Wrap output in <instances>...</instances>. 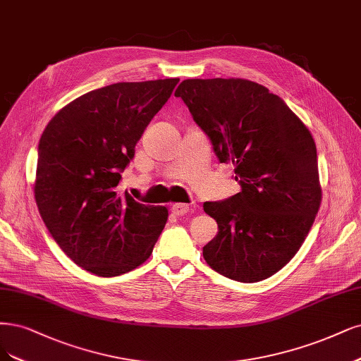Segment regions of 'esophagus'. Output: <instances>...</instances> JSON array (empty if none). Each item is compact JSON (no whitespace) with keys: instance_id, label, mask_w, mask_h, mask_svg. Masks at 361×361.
Returning a JSON list of instances; mask_svg holds the SVG:
<instances>
[{"instance_id":"esophagus-1","label":"esophagus","mask_w":361,"mask_h":361,"mask_svg":"<svg viewBox=\"0 0 361 361\" xmlns=\"http://www.w3.org/2000/svg\"><path fill=\"white\" fill-rule=\"evenodd\" d=\"M188 210H190V206L185 204V203H176V204L171 206V212L175 214L176 216L186 215V214H188Z\"/></svg>"}]
</instances>
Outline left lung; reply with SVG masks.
<instances>
[{
	"mask_svg": "<svg viewBox=\"0 0 361 361\" xmlns=\"http://www.w3.org/2000/svg\"><path fill=\"white\" fill-rule=\"evenodd\" d=\"M212 143L234 164L240 192L206 202L218 233L203 246L222 276L258 282L300 250L321 203L317 147L281 97L245 79H186L175 92Z\"/></svg>",
	"mask_w": 361,
	"mask_h": 361,
	"instance_id": "8db88e82",
	"label": "left lung"
}]
</instances>
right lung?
<instances>
[{
    "label": "right lung",
    "instance_id": "right-lung-1",
    "mask_svg": "<svg viewBox=\"0 0 361 361\" xmlns=\"http://www.w3.org/2000/svg\"><path fill=\"white\" fill-rule=\"evenodd\" d=\"M179 79L119 82L61 109L39 142L35 202L49 233L76 264L118 276L149 258L169 210L116 186L135 145Z\"/></svg>",
    "mask_w": 361,
    "mask_h": 361
}]
</instances>
